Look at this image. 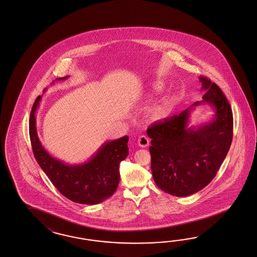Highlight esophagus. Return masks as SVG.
I'll list each match as a JSON object with an SVG mask.
<instances>
[{
    "instance_id": "esophagus-1",
    "label": "esophagus",
    "mask_w": 257,
    "mask_h": 257,
    "mask_svg": "<svg viewBox=\"0 0 257 257\" xmlns=\"http://www.w3.org/2000/svg\"><path fill=\"white\" fill-rule=\"evenodd\" d=\"M149 139L147 138L146 135H142V136H140L139 138H138V145H139V147H148V145H149Z\"/></svg>"
}]
</instances>
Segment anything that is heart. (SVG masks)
I'll return each mask as SVG.
<instances>
[{"label":"heart","mask_w":257,"mask_h":257,"mask_svg":"<svg viewBox=\"0 0 257 257\" xmlns=\"http://www.w3.org/2000/svg\"><path fill=\"white\" fill-rule=\"evenodd\" d=\"M169 110H170V105L166 103V104H164L163 106H162V107L159 109L158 114H159V116H161V117H164V116H166V115L168 114Z\"/></svg>","instance_id":"heart-1"}]
</instances>
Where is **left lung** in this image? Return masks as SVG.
<instances>
[{"label":"left lung","instance_id":"left-lung-1","mask_svg":"<svg viewBox=\"0 0 257 257\" xmlns=\"http://www.w3.org/2000/svg\"><path fill=\"white\" fill-rule=\"evenodd\" d=\"M202 100L148 126L151 138V170L156 185L166 193L185 197L212 181L227 155L233 138V113L227 98L217 84L199 77ZM206 103L213 118L200 125H190L191 112Z\"/></svg>","mask_w":257,"mask_h":257}]
</instances>
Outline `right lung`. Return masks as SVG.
<instances>
[{
  "instance_id": "1",
  "label": "right lung",
  "mask_w": 257,
  "mask_h": 257,
  "mask_svg": "<svg viewBox=\"0 0 257 257\" xmlns=\"http://www.w3.org/2000/svg\"><path fill=\"white\" fill-rule=\"evenodd\" d=\"M67 78L68 76L58 78L55 81ZM41 99L42 95H38L33 105L29 126L33 152L39 166L56 189L72 202L92 205L110 198L119 184V163L128 155V137L105 142L82 163L69 164L60 161L45 149L37 136L36 114Z\"/></svg>"
}]
</instances>
